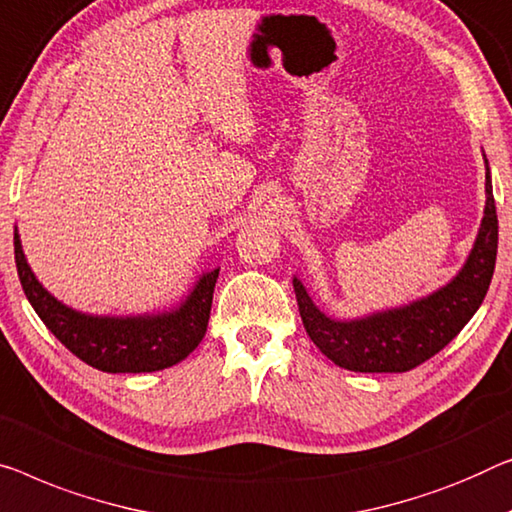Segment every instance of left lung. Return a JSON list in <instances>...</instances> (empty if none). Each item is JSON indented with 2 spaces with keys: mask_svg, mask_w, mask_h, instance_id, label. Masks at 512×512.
<instances>
[{
  "mask_svg": "<svg viewBox=\"0 0 512 512\" xmlns=\"http://www.w3.org/2000/svg\"><path fill=\"white\" fill-rule=\"evenodd\" d=\"M485 193V216L467 264L446 287L427 299L354 322H335L317 310L301 282L294 278L303 326L319 352L340 368L354 372H407L441 352L474 317L492 282L499 220L490 167L485 172Z\"/></svg>",
  "mask_w": 512,
  "mask_h": 512,
  "instance_id": "8db88e82",
  "label": "left lung"
}]
</instances>
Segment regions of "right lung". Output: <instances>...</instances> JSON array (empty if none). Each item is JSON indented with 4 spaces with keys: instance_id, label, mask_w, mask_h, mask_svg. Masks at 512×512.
Instances as JSON below:
<instances>
[{
    "instance_id": "right-lung-1",
    "label": "right lung",
    "mask_w": 512,
    "mask_h": 512,
    "mask_svg": "<svg viewBox=\"0 0 512 512\" xmlns=\"http://www.w3.org/2000/svg\"><path fill=\"white\" fill-rule=\"evenodd\" d=\"M15 266L29 303L55 338L80 361L103 372H154L170 368L207 333L218 269L204 273L177 310L154 317H89L45 292L29 269L20 236L13 234Z\"/></svg>"
}]
</instances>
